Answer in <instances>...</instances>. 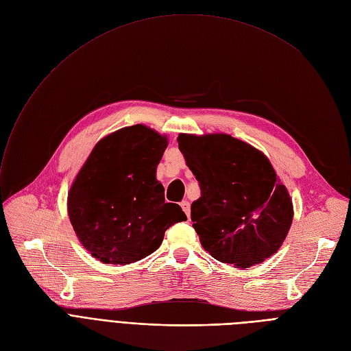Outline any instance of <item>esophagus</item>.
<instances>
[{
    "mask_svg": "<svg viewBox=\"0 0 351 351\" xmlns=\"http://www.w3.org/2000/svg\"><path fill=\"white\" fill-rule=\"evenodd\" d=\"M180 206H181V208L184 210V213L187 214V217L190 219V203L187 202V199H184V202H181L180 203Z\"/></svg>",
    "mask_w": 351,
    "mask_h": 351,
    "instance_id": "34e87169",
    "label": "esophagus"
}]
</instances>
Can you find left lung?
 I'll use <instances>...</instances> for the list:
<instances>
[{"label": "left lung", "mask_w": 351, "mask_h": 351, "mask_svg": "<svg viewBox=\"0 0 351 351\" xmlns=\"http://www.w3.org/2000/svg\"><path fill=\"white\" fill-rule=\"evenodd\" d=\"M177 141L202 189L191 204V220L206 252L240 269L276 254L294 210L267 156L224 132H182Z\"/></svg>", "instance_id": "8db88e82"}]
</instances>
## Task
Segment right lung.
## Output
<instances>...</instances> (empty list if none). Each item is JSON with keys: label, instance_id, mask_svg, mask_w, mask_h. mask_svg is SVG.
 <instances>
[{"label": "right lung", "instance_id": "add662e5", "mask_svg": "<svg viewBox=\"0 0 351 351\" xmlns=\"http://www.w3.org/2000/svg\"><path fill=\"white\" fill-rule=\"evenodd\" d=\"M169 137L143 124L99 140L66 197V211L87 252L104 264L125 265L161 245L170 226L186 221L178 204L165 203L157 165Z\"/></svg>", "mask_w": 351, "mask_h": 351}]
</instances>
